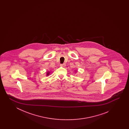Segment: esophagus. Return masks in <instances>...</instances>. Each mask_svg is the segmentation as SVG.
Listing matches in <instances>:
<instances>
[{
	"instance_id": "34e87169",
	"label": "esophagus",
	"mask_w": 129,
	"mask_h": 129,
	"mask_svg": "<svg viewBox=\"0 0 129 129\" xmlns=\"http://www.w3.org/2000/svg\"><path fill=\"white\" fill-rule=\"evenodd\" d=\"M60 66H62V67H66V63H63V64H61Z\"/></svg>"
}]
</instances>
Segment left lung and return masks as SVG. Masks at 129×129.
<instances>
[{
    "instance_id": "8db88e82",
    "label": "left lung",
    "mask_w": 129,
    "mask_h": 129,
    "mask_svg": "<svg viewBox=\"0 0 129 129\" xmlns=\"http://www.w3.org/2000/svg\"><path fill=\"white\" fill-rule=\"evenodd\" d=\"M77 71V70H76V71ZM76 73H77V72H76Z\"/></svg>"
}]
</instances>
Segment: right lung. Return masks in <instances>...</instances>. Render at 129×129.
Listing matches in <instances>:
<instances>
[{"mask_svg": "<svg viewBox=\"0 0 129 129\" xmlns=\"http://www.w3.org/2000/svg\"><path fill=\"white\" fill-rule=\"evenodd\" d=\"M50 73H51V71H47V72H46V73H47V74H46V76H49L50 74Z\"/></svg>", "mask_w": 129, "mask_h": 129, "instance_id": "obj_1", "label": "right lung"}]
</instances>
